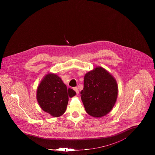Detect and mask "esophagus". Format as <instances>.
Wrapping results in <instances>:
<instances>
[{"label":"esophagus","instance_id":"34e87169","mask_svg":"<svg viewBox=\"0 0 155 155\" xmlns=\"http://www.w3.org/2000/svg\"><path fill=\"white\" fill-rule=\"evenodd\" d=\"M73 89H74V91L76 92V94L78 95V94H79V90H78V88L77 87H74V88H73Z\"/></svg>","mask_w":155,"mask_h":155}]
</instances>
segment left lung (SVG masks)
<instances>
[{"mask_svg": "<svg viewBox=\"0 0 155 155\" xmlns=\"http://www.w3.org/2000/svg\"><path fill=\"white\" fill-rule=\"evenodd\" d=\"M117 85L114 78L102 67H96L84 77L81 99L90 116L101 117L111 110L117 97Z\"/></svg>", "mask_w": 155, "mask_h": 155, "instance_id": "left-lung-1", "label": "left lung"}]
</instances>
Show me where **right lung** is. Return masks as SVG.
Listing matches in <instances>:
<instances>
[{
  "label": "right lung",
  "mask_w": 155,
  "mask_h": 155,
  "mask_svg": "<svg viewBox=\"0 0 155 155\" xmlns=\"http://www.w3.org/2000/svg\"><path fill=\"white\" fill-rule=\"evenodd\" d=\"M76 92L67 89L61 79L55 74H48L37 89V100L43 110L52 116H61L66 110L68 97H73Z\"/></svg>",
  "instance_id": "obj_1"
}]
</instances>
